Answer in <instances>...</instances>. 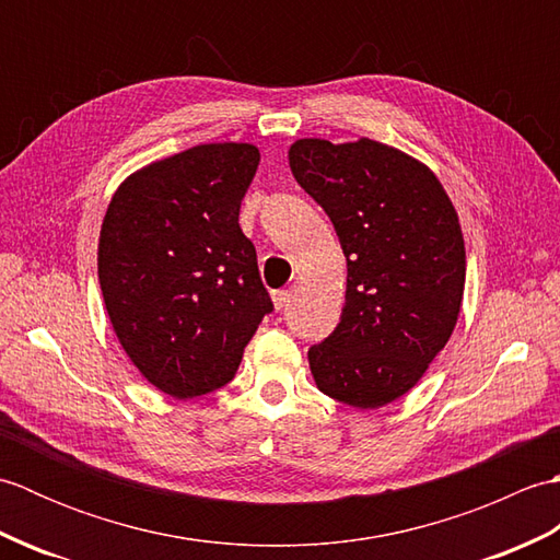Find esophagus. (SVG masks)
Instances as JSON below:
<instances>
[{
  "instance_id": "1",
  "label": "esophagus",
  "mask_w": 560,
  "mask_h": 560,
  "mask_svg": "<svg viewBox=\"0 0 560 560\" xmlns=\"http://www.w3.org/2000/svg\"><path fill=\"white\" fill-rule=\"evenodd\" d=\"M289 299H291V293L283 291V289L271 293V301H273V307H277V311H283V307H287V303H289Z\"/></svg>"
}]
</instances>
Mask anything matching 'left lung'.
Instances as JSON below:
<instances>
[{"label": "left lung", "instance_id": "8db88e82", "mask_svg": "<svg viewBox=\"0 0 560 560\" xmlns=\"http://www.w3.org/2000/svg\"><path fill=\"white\" fill-rule=\"evenodd\" d=\"M293 177L335 223L347 257L341 323L307 351L315 385L380 409L419 383L457 325L464 237L433 171L373 139H299Z\"/></svg>", "mask_w": 560, "mask_h": 560}]
</instances>
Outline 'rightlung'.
Returning a JSON list of instances; mask_svg holds the SVG:
<instances>
[{
	"instance_id": "right-lung-1",
	"label": "right lung",
	"mask_w": 560,
	"mask_h": 560,
	"mask_svg": "<svg viewBox=\"0 0 560 560\" xmlns=\"http://www.w3.org/2000/svg\"><path fill=\"white\" fill-rule=\"evenodd\" d=\"M257 165L253 144H199L129 175L105 211V311L129 361L175 399L231 383L273 311L237 223Z\"/></svg>"
}]
</instances>
